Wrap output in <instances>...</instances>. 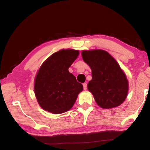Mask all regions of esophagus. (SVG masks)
Wrapping results in <instances>:
<instances>
[{
	"mask_svg": "<svg viewBox=\"0 0 150 150\" xmlns=\"http://www.w3.org/2000/svg\"><path fill=\"white\" fill-rule=\"evenodd\" d=\"M83 88H84V90L87 89V83H83Z\"/></svg>",
	"mask_w": 150,
	"mask_h": 150,
	"instance_id": "esophagus-1",
	"label": "esophagus"
}]
</instances>
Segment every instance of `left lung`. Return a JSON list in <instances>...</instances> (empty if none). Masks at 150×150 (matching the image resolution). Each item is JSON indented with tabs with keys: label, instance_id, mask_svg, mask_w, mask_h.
I'll list each match as a JSON object with an SVG mask.
<instances>
[{
	"label": "left lung",
	"instance_id": "obj_1",
	"mask_svg": "<svg viewBox=\"0 0 150 150\" xmlns=\"http://www.w3.org/2000/svg\"><path fill=\"white\" fill-rule=\"evenodd\" d=\"M81 55L92 70L87 87L97 105L106 109L120 105L128 94V81L117 62L102 50H85Z\"/></svg>",
	"mask_w": 150,
	"mask_h": 150
}]
</instances>
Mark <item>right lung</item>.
Returning <instances> with one entry per match:
<instances>
[{
	"mask_svg": "<svg viewBox=\"0 0 150 150\" xmlns=\"http://www.w3.org/2000/svg\"><path fill=\"white\" fill-rule=\"evenodd\" d=\"M78 55V50H60L40 67L35 78L34 93L44 110L57 115L70 110L74 105L83 87L68 69Z\"/></svg>",
	"mask_w": 150,
	"mask_h": 150,
	"instance_id": "1",
	"label": "right lung"
}]
</instances>
